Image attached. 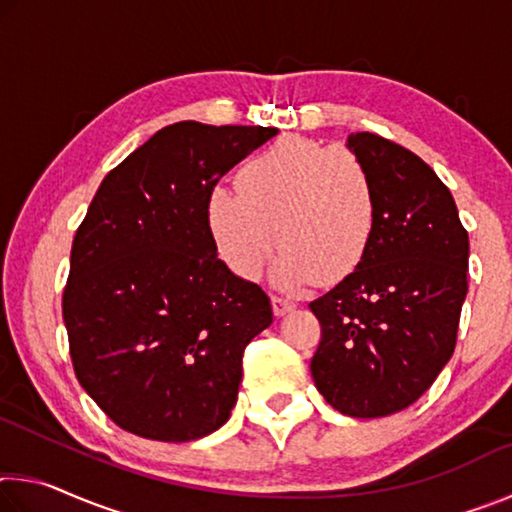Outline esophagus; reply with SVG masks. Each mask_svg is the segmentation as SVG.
<instances>
[{"label": "esophagus", "instance_id": "obj_1", "mask_svg": "<svg viewBox=\"0 0 512 512\" xmlns=\"http://www.w3.org/2000/svg\"><path fill=\"white\" fill-rule=\"evenodd\" d=\"M271 302H273L275 316H284V314H289V311L296 309V302L289 300V298H282V296H273Z\"/></svg>", "mask_w": 512, "mask_h": 512}]
</instances>
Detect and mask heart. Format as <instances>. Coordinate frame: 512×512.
I'll return each instance as SVG.
<instances>
[{"instance_id": "b5f03b06", "label": "heart", "mask_w": 512, "mask_h": 512, "mask_svg": "<svg viewBox=\"0 0 512 512\" xmlns=\"http://www.w3.org/2000/svg\"><path fill=\"white\" fill-rule=\"evenodd\" d=\"M377 189L348 149L289 135L248 160L239 192L214 187L207 216L228 266L246 280L277 248L273 280L282 289L336 284L366 259L377 225Z\"/></svg>"}]
</instances>
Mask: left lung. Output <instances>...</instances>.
I'll return each instance as SVG.
<instances>
[{
  "mask_svg": "<svg viewBox=\"0 0 512 512\" xmlns=\"http://www.w3.org/2000/svg\"><path fill=\"white\" fill-rule=\"evenodd\" d=\"M345 146L377 189L375 237L363 264L314 300V384L350 418L411 406L452 359L467 296L470 241L452 192L427 162L375 133Z\"/></svg>",
  "mask_w": 512,
  "mask_h": 512,
  "instance_id": "8db88e82",
  "label": "left lung"
}]
</instances>
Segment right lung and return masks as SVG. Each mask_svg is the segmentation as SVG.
<instances>
[{
	"mask_svg": "<svg viewBox=\"0 0 512 512\" xmlns=\"http://www.w3.org/2000/svg\"><path fill=\"white\" fill-rule=\"evenodd\" d=\"M277 131L178 121L103 178L76 230L63 320L74 372L135 436L187 443L237 404L246 345L273 323L262 287L216 253V183Z\"/></svg>",
	"mask_w": 512,
	"mask_h": 512,
	"instance_id": "add662e5",
	"label": "right lung"
}]
</instances>
